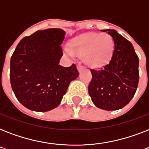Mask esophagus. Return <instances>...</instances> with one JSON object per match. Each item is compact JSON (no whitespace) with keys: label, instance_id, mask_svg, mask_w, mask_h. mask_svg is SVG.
<instances>
[{"label":"esophagus","instance_id":"obj_1","mask_svg":"<svg viewBox=\"0 0 149 149\" xmlns=\"http://www.w3.org/2000/svg\"><path fill=\"white\" fill-rule=\"evenodd\" d=\"M77 69H78V71L79 72H80L82 70H84V66H83L82 65H80V64H79V65H77Z\"/></svg>","mask_w":149,"mask_h":149}]
</instances>
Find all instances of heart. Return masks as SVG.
<instances>
[{
	"label": "heart",
	"instance_id": "obj_1",
	"mask_svg": "<svg viewBox=\"0 0 149 149\" xmlns=\"http://www.w3.org/2000/svg\"><path fill=\"white\" fill-rule=\"evenodd\" d=\"M113 42L107 34L90 33L75 38L71 49L64 48V52L73 57H84V62L91 67H99L108 62L113 52Z\"/></svg>",
	"mask_w": 149,
	"mask_h": 149
}]
</instances>
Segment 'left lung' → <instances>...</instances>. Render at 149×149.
<instances>
[{
    "instance_id": "obj_1",
    "label": "left lung",
    "mask_w": 149,
    "mask_h": 149,
    "mask_svg": "<svg viewBox=\"0 0 149 149\" xmlns=\"http://www.w3.org/2000/svg\"><path fill=\"white\" fill-rule=\"evenodd\" d=\"M113 40L111 59L99 70H91L89 95L96 107L116 111L126 106L136 92L139 79V57L129 41L115 30L106 29Z\"/></svg>"
}]
</instances>
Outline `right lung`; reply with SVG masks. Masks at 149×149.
Instances as JSON below:
<instances>
[{
    "label": "right lung",
    "instance_id": "right-lung-1",
    "mask_svg": "<svg viewBox=\"0 0 149 149\" xmlns=\"http://www.w3.org/2000/svg\"><path fill=\"white\" fill-rule=\"evenodd\" d=\"M65 31L59 29L37 31L21 40L10 63L13 92L29 110L45 112L56 108L66 93L70 82L77 79V65H59Z\"/></svg>",
    "mask_w": 149,
    "mask_h": 149
}]
</instances>
